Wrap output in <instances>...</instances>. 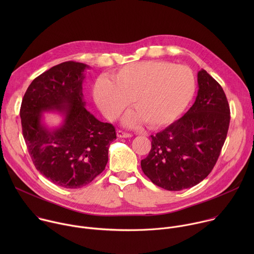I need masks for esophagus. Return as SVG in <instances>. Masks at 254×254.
Returning <instances> with one entry per match:
<instances>
[{
	"mask_svg": "<svg viewBox=\"0 0 254 254\" xmlns=\"http://www.w3.org/2000/svg\"><path fill=\"white\" fill-rule=\"evenodd\" d=\"M117 135H118L119 137H125V138H127V137H130V136H131V134H130V133L125 132V131L120 130V129L117 131Z\"/></svg>",
	"mask_w": 254,
	"mask_h": 254,
	"instance_id": "1",
	"label": "esophagus"
}]
</instances>
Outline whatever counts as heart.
Listing matches in <instances>:
<instances>
[{
    "label": "heart",
    "mask_w": 254,
    "mask_h": 254,
    "mask_svg": "<svg viewBox=\"0 0 254 254\" xmlns=\"http://www.w3.org/2000/svg\"><path fill=\"white\" fill-rule=\"evenodd\" d=\"M196 89L193 72L184 65L168 61H142L127 65L113 77H101L93 89L94 101L110 121L117 120L132 101L136 114H128L125 124L143 120L157 128L175 122L191 102Z\"/></svg>",
    "instance_id": "b5f03b06"
}]
</instances>
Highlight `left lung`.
Listing matches in <instances>:
<instances>
[{
    "mask_svg": "<svg viewBox=\"0 0 254 254\" xmlns=\"http://www.w3.org/2000/svg\"><path fill=\"white\" fill-rule=\"evenodd\" d=\"M198 93L184 117L152 137L140 167L152 182L168 191L191 188L214 168L226 139L230 110L226 95L207 71L197 74Z\"/></svg>",
    "mask_w": 254,
    "mask_h": 254,
    "instance_id": "8db88e82",
    "label": "left lung"
}]
</instances>
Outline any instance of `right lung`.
<instances>
[{
    "label": "right lung",
    "instance_id": "add662e5",
    "mask_svg": "<svg viewBox=\"0 0 254 254\" xmlns=\"http://www.w3.org/2000/svg\"><path fill=\"white\" fill-rule=\"evenodd\" d=\"M89 66L68 61L53 66L29 85L21 104L23 136L31 159L57 186L81 188L98 176L108 161V148L117 138L115 127L101 123L85 108L84 72ZM60 114L50 128L45 115Z\"/></svg>",
    "mask_w": 254,
    "mask_h": 254
}]
</instances>
